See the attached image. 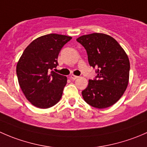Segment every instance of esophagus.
<instances>
[{"instance_id": "esophagus-1", "label": "esophagus", "mask_w": 147, "mask_h": 147, "mask_svg": "<svg viewBox=\"0 0 147 147\" xmlns=\"http://www.w3.org/2000/svg\"><path fill=\"white\" fill-rule=\"evenodd\" d=\"M69 78H70L71 79H72V80H75L78 79V78H79V77H78V76H76V75H70V77H69Z\"/></svg>"}]
</instances>
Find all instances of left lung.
I'll return each instance as SVG.
<instances>
[{"instance_id":"1","label":"left lung","mask_w":147,"mask_h":147,"mask_svg":"<svg viewBox=\"0 0 147 147\" xmlns=\"http://www.w3.org/2000/svg\"><path fill=\"white\" fill-rule=\"evenodd\" d=\"M77 41L85 48L97 76L82 92L84 100L98 109L109 107L121 98L129 82L128 56L113 38L103 33L82 35Z\"/></svg>"}]
</instances>
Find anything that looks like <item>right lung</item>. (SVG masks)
Listing matches in <instances>:
<instances>
[{
    "mask_svg": "<svg viewBox=\"0 0 147 147\" xmlns=\"http://www.w3.org/2000/svg\"><path fill=\"white\" fill-rule=\"evenodd\" d=\"M72 38L48 34L37 38L25 49L16 67L18 80L27 100L41 109L60 101L67 77L53 70L58 65L60 50Z\"/></svg>",
    "mask_w": 147,
    "mask_h": 147,
    "instance_id": "add662e5",
    "label": "right lung"
}]
</instances>
